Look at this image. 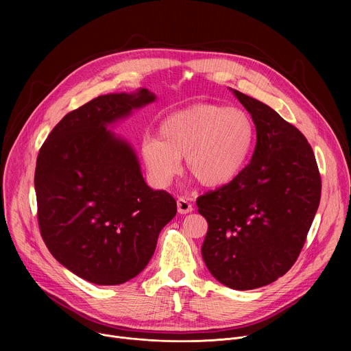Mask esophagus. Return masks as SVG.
I'll list each match as a JSON object with an SVG mask.
<instances>
[{
  "label": "esophagus",
  "mask_w": 351,
  "mask_h": 351,
  "mask_svg": "<svg viewBox=\"0 0 351 351\" xmlns=\"http://www.w3.org/2000/svg\"><path fill=\"white\" fill-rule=\"evenodd\" d=\"M178 211L179 214H189L193 211V206L184 198H178Z\"/></svg>",
  "instance_id": "obj_1"
}]
</instances>
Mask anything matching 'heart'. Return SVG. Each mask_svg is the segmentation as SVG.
Instances as JSON below:
<instances>
[{
    "label": "heart",
    "mask_w": 351,
    "mask_h": 351,
    "mask_svg": "<svg viewBox=\"0 0 351 351\" xmlns=\"http://www.w3.org/2000/svg\"><path fill=\"white\" fill-rule=\"evenodd\" d=\"M140 144L149 179L168 187L187 171L206 187H219L236 179L247 165L257 141L254 121L245 111L217 104H198L168 115Z\"/></svg>",
    "instance_id": "heart-1"
}]
</instances>
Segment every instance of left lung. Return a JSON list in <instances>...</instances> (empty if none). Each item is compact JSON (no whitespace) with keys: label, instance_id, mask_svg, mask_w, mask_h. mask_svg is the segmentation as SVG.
I'll list each match as a JSON object with an SVG mask.
<instances>
[{"label":"left lung","instance_id":"1","mask_svg":"<svg viewBox=\"0 0 351 351\" xmlns=\"http://www.w3.org/2000/svg\"><path fill=\"white\" fill-rule=\"evenodd\" d=\"M257 144L230 183L197 198L208 222L202 254L211 275L236 290L275 282L295 263L321 199V176L304 134L276 111L237 90Z\"/></svg>","mask_w":351,"mask_h":351}]
</instances>
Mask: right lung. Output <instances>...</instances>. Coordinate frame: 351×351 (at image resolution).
<instances>
[{
    "instance_id": "1",
    "label": "right lung",
    "mask_w": 351,
    "mask_h": 351,
    "mask_svg": "<svg viewBox=\"0 0 351 351\" xmlns=\"http://www.w3.org/2000/svg\"><path fill=\"white\" fill-rule=\"evenodd\" d=\"M153 101L147 88L99 95L66 114L40 148L41 237L60 264L95 285L137 276L178 211L169 193L145 184L132 145L107 129Z\"/></svg>"
}]
</instances>
